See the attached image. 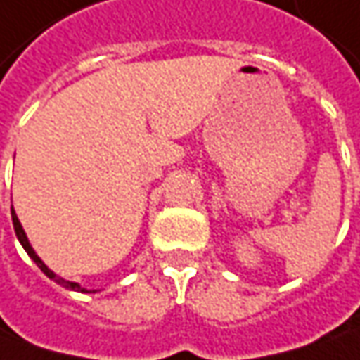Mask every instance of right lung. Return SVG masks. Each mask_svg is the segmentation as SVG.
Instances as JSON below:
<instances>
[{
    "label": "right lung",
    "mask_w": 360,
    "mask_h": 360,
    "mask_svg": "<svg viewBox=\"0 0 360 360\" xmlns=\"http://www.w3.org/2000/svg\"><path fill=\"white\" fill-rule=\"evenodd\" d=\"M11 220H13V230H15V236H18V240H20V244L23 246V250L27 252V256L34 260L35 264L39 266V270L48 276V278H51L53 283H58L60 286H63V288H68V290H77V292H96V290H88V288H84V286H79L77 283H72V281H65V278H62V276H58L56 272L51 269H48V264L39 258V256L35 255L34 246L30 244V240H27V234H25V230H23V226H21L20 218H18V214L13 212V208H11Z\"/></svg>",
    "instance_id": "1"
}]
</instances>
